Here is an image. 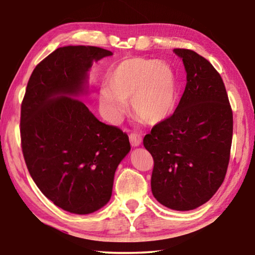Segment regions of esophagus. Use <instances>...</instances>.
I'll use <instances>...</instances> for the list:
<instances>
[{
  "label": "esophagus",
  "instance_id": "obj_1",
  "mask_svg": "<svg viewBox=\"0 0 255 255\" xmlns=\"http://www.w3.org/2000/svg\"><path fill=\"white\" fill-rule=\"evenodd\" d=\"M129 140H130V144L133 147H137L141 143V137L138 135V133H130L129 135Z\"/></svg>",
  "mask_w": 255,
  "mask_h": 255
}]
</instances>
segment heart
Listing matches in <instances>:
<instances>
[{
	"label": "heart",
	"mask_w": 255,
	"mask_h": 255,
	"mask_svg": "<svg viewBox=\"0 0 255 255\" xmlns=\"http://www.w3.org/2000/svg\"><path fill=\"white\" fill-rule=\"evenodd\" d=\"M107 85L100 89L106 117L119 122L128 110V100L139 119L161 123L173 114L178 100V81L171 65L147 58H127L111 68Z\"/></svg>",
	"instance_id": "b5f03b06"
}]
</instances>
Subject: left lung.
Masks as SVG:
<instances>
[{
	"instance_id": "1",
	"label": "left lung",
	"mask_w": 255,
	"mask_h": 255,
	"mask_svg": "<svg viewBox=\"0 0 255 255\" xmlns=\"http://www.w3.org/2000/svg\"><path fill=\"white\" fill-rule=\"evenodd\" d=\"M187 85L174 114L144 137L154 159L153 196L173 210H192L213 197L225 179L233 112L224 82L196 51L176 48Z\"/></svg>"
}]
</instances>
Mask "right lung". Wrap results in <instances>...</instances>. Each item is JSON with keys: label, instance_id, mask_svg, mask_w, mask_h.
<instances>
[{"label": "right lung", "instance_id": "1", "mask_svg": "<svg viewBox=\"0 0 255 255\" xmlns=\"http://www.w3.org/2000/svg\"><path fill=\"white\" fill-rule=\"evenodd\" d=\"M112 53L60 47L38 64L21 105V147L40 191L66 211L86 215L110 200L115 172L130 150L126 132L94 117L76 99L92 63Z\"/></svg>", "mask_w": 255, "mask_h": 255}]
</instances>
